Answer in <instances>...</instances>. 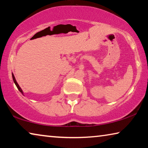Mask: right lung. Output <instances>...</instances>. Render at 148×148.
I'll return each instance as SVG.
<instances>
[{
    "instance_id": "right-lung-1",
    "label": "right lung",
    "mask_w": 148,
    "mask_h": 148,
    "mask_svg": "<svg viewBox=\"0 0 148 148\" xmlns=\"http://www.w3.org/2000/svg\"><path fill=\"white\" fill-rule=\"evenodd\" d=\"M12 77H13V80H14V84H16V87H17V89H19V91L21 92L22 94H23V91H22V89H21V87H19V86L18 85V84H17V82H16V78H15V77H14V75L12 74Z\"/></svg>"
}]
</instances>
